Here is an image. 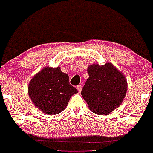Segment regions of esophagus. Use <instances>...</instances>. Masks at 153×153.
<instances>
[{
	"label": "esophagus",
	"instance_id": "esophagus-1",
	"mask_svg": "<svg viewBox=\"0 0 153 153\" xmlns=\"http://www.w3.org/2000/svg\"><path fill=\"white\" fill-rule=\"evenodd\" d=\"M76 89H78L79 92H81V89H82V86L80 85H79L76 86Z\"/></svg>",
	"mask_w": 153,
	"mask_h": 153
}]
</instances>
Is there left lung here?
I'll return each instance as SVG.
<instances>
[{
    "label": "left lung",
    "instance_id": "left-lung-1",
    "mask_svg": "<svg viewBox=\"0 0 153 153\" xmlns=\"http://www.w3.org/2000/svg\"><path fill=\"white\" fill-rule=\"evenodd\" d=\"M87 72L89 78L81 91L82 96L94 113L108 114L122 103L127 92L126 79L110 63L91 65Z\"/></svg>",
    "mask_w": 153,
    "mask_h": 153
}]
</instances>
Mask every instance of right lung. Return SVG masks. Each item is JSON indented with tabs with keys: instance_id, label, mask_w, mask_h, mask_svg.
I'll return each instance as SVG.
<instances>
[{
	"instance_id": "add662e5",
	"label": "right lung",
	"mask_w": 153,
	"mask_h": 153,
	"mask_svg": "<svg viewBox=\"0 0 153 153\" xmlns=\"http://www.w3.org/2000/svg\"><path fill=\"white\" fill-rule=\"evenodd\" d=\"M77 89L69 82V76L59 67L44 68L30 81L28 94L33 104L44 113L54 115L66 108Z\"/></svg>"
}]
</instances>
